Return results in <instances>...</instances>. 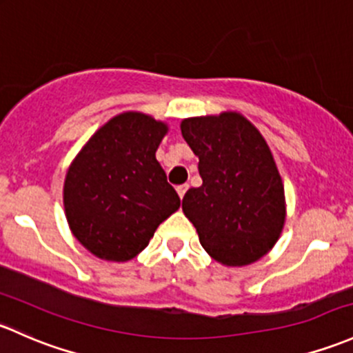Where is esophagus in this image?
Masks as SVG:
<instances>
[{
  "label": "esophagus",
  "mask_w": 353,
  "mask_h": 353,
  "mask_svg": "<svg viewBox=\"0 0 353 353\" xmlns=\"http://www.w3.org/2000/svg\"><path fill=\"white\" fill-rule=\"evenodd\" d=\"M189 189L188 184H183V186H177V194H179V198L183 199L184 194H186V191Z\"/></svg>",
  "instance_id": "esophagus-1"
}]
</instances>
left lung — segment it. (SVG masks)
<instances>
[{
    "label": "left lung",
    "instance_id": "1",
    "mask_svg": "<svg viewBox=\"0 0 353 353\" xmlns=\"http://www.w3.org/2000/svg\"><path fill=\"white\" fill-rule=\"evenodd\" d=\"M181 132L199 159L203 184L184 194L183 211L203 248L230 267L264 257L285 220L283 179L264 137L236 111L186 118Z\"/></svg>",
    "mask_w": 353,
    "mask_h": 353
}]
</instances>
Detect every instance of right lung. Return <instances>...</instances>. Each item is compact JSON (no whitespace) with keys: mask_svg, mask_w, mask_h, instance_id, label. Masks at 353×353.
I'll return each instance as SVG.
<instances>
[{"mask_svg":"<svg viewBox=\"0 0 353 353\" xmlns=\"http://www.w3.org/2000/svg\"><path fill=\"white\" fill-rule=\"evenodd\" d=\"M167 130L150 114L125 111L103 125L70 164L65 218L72 235L96 257H137L157 226L179 210V196L155 159Z\"/></svg>","mask_w":353,"mask_h":353,"instance_id":"add662e5","label":"right lung"}]
</instances>
